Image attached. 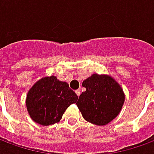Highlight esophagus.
Wrapping results in <instances>:
<instances>
[{
    "mask_svg": "<svg viewBox=\"0 0 154 154\" xmlns=\"http://www.w3.org/2000/svg\"><path fill=\"white\" fill-rule=\"evenodd\" d=\"M75 92H76V94H77V97H79V96H80V94H81V91L80 90L75 91Z\"/></svg>",
    "mask_w": 154,
    "mask_h": 154,
    "instance_id": "1",
    "label": "esophagus"
}]
</instances>
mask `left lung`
Masks as SVG:
<instances>
[{
	"label": "left lung",
	"instance_id": "obj_1",
	"mask_svg": "<svg viewBox=\"0 0 154 154\" xmlns=\"http://www.w3.org/2000/svg\"><path fill=\"white\" fill-rule=\"evenodd\" d=\"M86 91L77 106L82 117L96 125H106L118 116L125 102V93L110 75L94 73L82 82Z\"/></svg>",
	"mask_w": 154,
	"mask_h": 154
}]
</instances>
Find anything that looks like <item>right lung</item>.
<instances>
[{
  "mask_svg": "<svg viewBox=\"0 0 154 154\" xmlns=\"http://www.w3.org/2000/svg\"><path fill=\"white\" fill-rule=\"evenodd\" d=\"M78 97L65 82L51 76L36 82L26 96V108L35 122L48 126L58 123L70 105L77 102Z\"/></svg>",
  "mask_w": 154,
  "mask_h": 154,
  "instance_id": "right-lung-1",
  "label": "right lung"
}]
</instances>
